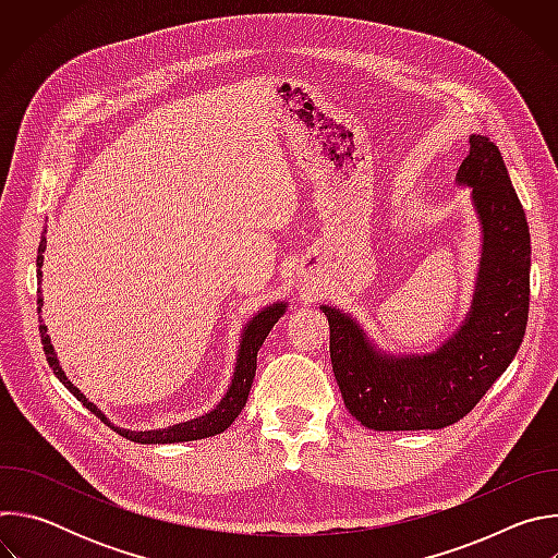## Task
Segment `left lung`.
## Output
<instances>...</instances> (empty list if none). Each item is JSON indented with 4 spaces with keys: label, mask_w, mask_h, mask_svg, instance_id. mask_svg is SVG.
Returning a JSON list of instances; mask_svg holds the SVG:
<instances>
[{
    "label": "left lung",
    "mask_w": 558,
    "mask_h": 558,
    "mask_svg": "<svg viewBox=\"0 0 558 558\" xmlns=\"http://www.w3.org/2000/svg\"><path fill=\"white\" fill-rule=\"evenodd\" d=\"M454 183L470 187L482 258L463 323L430 353L379 349L357 317L323 304L349 413L373 430H437L465 417L514 360L530 308V231L499 147L470 136Z\"/></svg>",
    "instance_id": "left-lung-1"
}]
</instances>
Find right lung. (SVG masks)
Segmentation results:
<instances>
[{"label": "right lung", "instance_id": "add662e5", "mask_svg": "<svg viewBox=\"0 0 558 558\" xmlns=\"http://www.w3.org/2000/svg\"><path fill=\"white\" fill-rule=\"evenodd\" d=\"M44 252H46V229H44V235H41V243H39V250H37V282H39V289H37V313H39V333H41V344H44V353H46V360L52 368V373L59 377V381L76 397L78 402H82L90 413H95L104 424H108L112 430H117L121 437L130 439V441H136V444H177V441H194V439H205V437H214V435H220L222 430H227L235 417L241 415V411L245 409L247 404V397H250V390H252V384H254V377H256V362H258V351L265 342V338L269 336V331L274 329V325L280 320V317L284 315L287 311V302H274V304H267L265 308H260L254 317H250V323L243 327V333H241V347H238V353H235V366H233V375H231V381L227 386V392L220 397V402L194 417V420H187V422H179V424H172V426H166V428H156V430H130V428H119L114 426L101 411L97 404H93L88 397L78 390L63 373V368L59 366V360H57V353H54V347L50 344V336H48V329L41 320V306H44V298H41V267H44Z\"/></svg>", "mask_w": 558, "mask_h": 558}]
</instances>
